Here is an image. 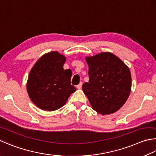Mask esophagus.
Returning a JSON list of instances; mask_svg holds the SVG:
<instances>
[{
	"instance_id": "1",
	"label": "esophagus",
	"mask_w": 156,
	"mask_h": 156,
	"mask_svg": "<svg viewBox=\"0 0 156 156\" xmlns=\"http://www.w3.org/2000/svg\"><path fill=\"white\" fill-rule=\"evenodd\" d=\"M81 86H82V82H80V84H78V85L76 86V88H77V89H81Z\"/></svg>"
}]
</instances>
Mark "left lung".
<instances>
[{"label": "left lung", "mask_w": 156, "mask_h": 156, "mask_svg": "<svg viewBox=\"0 0 156 156\" xmlns=\"http://www.w3.org/2000/svg\"><path fill=\"white\" fill-rule=\"evenodd\" d=\"M89 82L82 86L92 108L101 114L118 111L131 92L132 78L128 67L111 53L86 57Z\"/></svg>", "instance_id": "1"}]
</instances>
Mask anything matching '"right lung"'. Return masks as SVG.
<instances>
[{
	"label": "right lung",
	"instance_id": "right-lung-1",
	"mask_svg": "<svg viewBox=\"0 0 156 156\" xmlns=\"http://www.w3.org/2000/svg\"><path fill=\"white\" fill-rule=\"evenodd\" d=\"M65 61L62 55L51 52L44 55L29 73L27 92L33 103L42 110L60 108L76 90L70 83L72 71L63 68Z\"/></svg>",
	"mask_w": 156,
	"mask_h": 156
}]
</instances>
